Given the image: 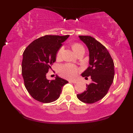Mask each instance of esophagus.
Segmentation results:
<instances>
[{
	"label": "esophagus",
	"mask_w": 133,
	"mask_h": 133,
	"mask_svg": "<svg viewBox=\"0 0 133 133\" xmlns=\"http://www.w3.org/2000/svg\"><path fill=\"white\" fill-rule=\"evenodd\" d=\"M69 82L72 83H76L77 82L76 81H69Z\"/></svg>",
	"instance_id": "34e87169"
}]
</instances>
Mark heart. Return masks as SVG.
Masks as SVG:
<instances>
[{
	"label": "heart",
	"mask_w": 133,
	"mask_h": 133,
	"mask_svg": "<svg viewBox=\"0 0 133 133\" xmlns=\"http://www.w3.org/2000/svg\"><path fill=\"white\" fill-rule=\"evenodd\" d=\"M72 49L74 52L77 54L81 50H83V47L82 45L77 43H73L72 45ZM63 51V48H61L58 50L57 52V58L59 59L61 57L62 53ZM59 72L62 76H64L65 77L68 79H74L77 76L78 72V68L75 65L70 64V63H66L61 65L59 68Z\"/></svg>",
	"instance_id": "obj_1"
}]
</instances>
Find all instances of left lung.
<instances>
[{
  "instance_id": "left-lung-1",
  "label": "left lung",
  "mask_w": 133,
  "mask_h": 133,
  "mask_svg": "<svg viewBox=\"0 0 133 133\" xmlns=\"http://www.w3.org/2000/svg\"><path fill=\"white\" fill-rule=\"evenodd\" d=\"M81 41L86 45L89 51V66L82 73V76H91L92 82L87 85V90L79 94L80 101L92 103L100 101L108 92L113 82L114 65L107 49L94 37L79 36Z\"/></svg>"
}]
</instances>
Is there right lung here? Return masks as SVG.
Masks as SVG:
<instances>
[{
    "mask_svg": "<svg viewBox=\"0 0 133 133\" xmlns=\"http://www.w3.org/2000/svg\"><path fill=\"white\" fill-rule=\"evenodd\" d=\"M69 35H46L35 40L25 49L22 62V74L25 88L36 101L50 103L60 97L63 85L68 82L57 76L50 81L46 74L62 43Z\"/></svg>",
    "mask_w": 133,
    "mask_h": 133,
    "instance_id": "1",
    "label": "right lung"
}]
</instances>
